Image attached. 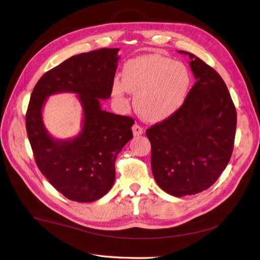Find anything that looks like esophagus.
Segmentation results:
<instances>
[{
	"mask_svg": "<svg viewBox=\"0 0 260 260\" xmlns=\"http://www.w3.org/2000/svg\"><path fill=\"white\" fill-rule=\"evenodd\" d=\"M133 134H134V136H139V135H142L143 127L141 125H139V124L135 123L133 125Z\"/></svg>",
	"mask_w": 260,
	"mask_h": 260,
	"instance_id": "1",
	"label": "esophagus"
}]
</instances>
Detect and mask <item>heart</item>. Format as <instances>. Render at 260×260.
Here are the masks:
<instances>
[{
	"mask_svg": "<svg viewBox=\"0 0 260 260\" xmlns=\"http://www.w3.org/2000/svg\"><path fill=\"white\" fill-rule=\"evenodd\" d=\"M190 73L178 61L159 54L140 56L124 66L123 83L116 80L112 94L126 103V91L135 95V107L146 121L167 119L182 106L190 87Z\"/></svg>",
	"mask_w": 260,
	"mask_h": 260,
	"instance_id": "b5f03b06",
	"label": "heart"
}]
</instances>
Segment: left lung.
Masks as SVG:
<instances>
[{"label": "left lung", "mask_w": 260, "mask_h": 260, "mask_svg": "<svg viewBox=\"0 0 260 260\" xmlns=\"http://www.w3.org/2000/svg\"><path fill=\"white\" fill-rule=\"evenodd\" d=\"M188 54L197 83L183 105L145 134L151 141L156 183L174 197L208 189L226 168L234 150L237 112L220 74Z\"/></svg>", "instance_id": "left-lung-1"}]
</instances>
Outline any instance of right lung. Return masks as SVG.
Segmentation results:
<instances>
[{"label": "right lung", "mask_w": 260, "mask_h": 260, "mask_svg": "<svg viewBox=\"0 0 260 260\" xmlns=\"http://www.w3.org/2000/svg\"><path fill=\"white\" fill-rule=\"evenodd\" d=\"M118 51L101 49L72 56L44 73L30 95L25 124L36 165L71 201L93 202L108 192L115 182L117 155L133 138V118L100 106V99H108L112 91ZM60 91L77 93L84 107L83 132L70 142L54 141L41 120L44 100Z\"/></svg>", "instance_id": "obj_1"}]
</instances>
